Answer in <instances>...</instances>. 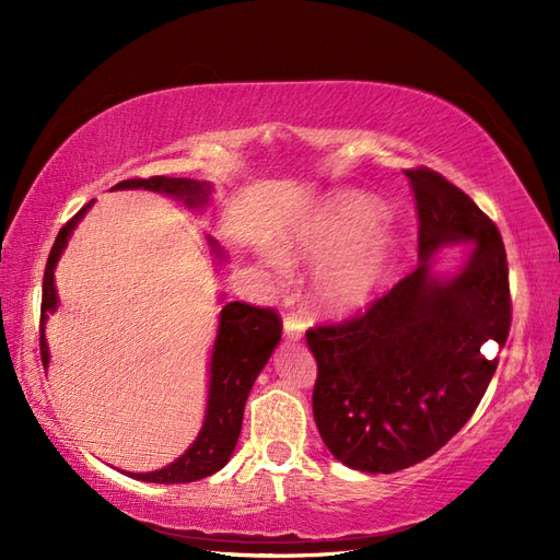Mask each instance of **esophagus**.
<instances>
[{"label":"esophagus","instance_id":"34e87169","mask_svg":"<svg viewBox=\"0 0 560 560\" xmlns=\"http://www.w3.org/2000/svg\"><path fill=\"white\" fill-rule=\"evenodd\" d=\"M303 329H306V325H303V319L294 313H287L284 315V336L287 338H301Z\"/></svg>","mask_w":560,"mask_h":560}]
</instances>
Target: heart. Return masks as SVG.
Listing matches in <instances>:
<instances>
[{
    "mask_svg": "<svg viewBox=\"0 0 560 560\" xmlns=\"http://www.w3.org/2000/svg\"><path fill=\"white\" fill-rule=\"evenodd\" d=\"M376 212L374 200L341 196L308 217L287 241L284 259L329 257L317 270L313 284V299L319 308L350 311L362 306L376 290L389 254V235L378 226L361 228Z\"/></svg>",
    "mask_w": 560,
    "mask_h": 560,
    "instance_id": "obj_1",
    "label": "heart"
}]
</instances>
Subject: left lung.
I'll return each instance as SVG.
<instances>
[{"mask_svg":"<svg viewBox=\"0 0 560 560\" xmlns=\"http://www.w3.org/2000/svg\"><path fill=\"white\" fill-rule=\"evenodd\" d=\"M418 212L420 266L364 313L315 325L306 341L317 360L313 416L336 460L393 474L442 448L477 411L512 327L510 268L493 219L444 175L404 171ZM474 240L466 268L451 281L429 273L433 252Z\"/></svg>","mask_w":560,"mask_h":560,"instance_id":"1","label":"left lung"}]
</instances>
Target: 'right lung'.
I'll list each match as a JSON object with an SVG mask.
<instances>
[{
	"label": "right lung",
	"mask_w": 560,
	"mask_h": 560,
	"mask_svg": "<svg viewBox=\"0 0 560 560\" xmlns=\"http://www.w3.org/2000/svg\"><path fill=\"white\" fill-rule=\"evenodd\" d=\"M114 189H149L163 191L177 198H184L186 206H202L208 202L210 186L196 179L182 177H147V179H124ZM93 206H83L70 222H67L58 238L50 247L46 270H44V290H42V327H39V350L42 362L48 364V348L44 338L46 315L54 313L58 306L54 268L67 245L74 226L81 217ZM214 245V241H210ZM219 252V247H217ZM282 336V317L273 308H259L245 301H231L219 315V331L210 362V395H208V413L206 422L196 442L189 446L173 465L149 474H130V477L149 481V483H189L206 479L210 474L222 469L233 455L238 444L243 428V411L249 389L257 381L259 371L268 362L270 352L278 346Z\"/></svg>",
	"instance_id": "obj_1"
}]
</instances>
